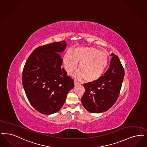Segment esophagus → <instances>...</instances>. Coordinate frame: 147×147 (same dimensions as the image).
I'll return each mask as SVG.
<instances>
[{"mask_svg":"<svg viewBox=\"0 0 147 147\" xmlns=\"http://www.w3.org/2000/svg\"><path fill=\"white\" fill-rule=\"evenodd\" d=\"M74 85H78V84H79V83L77 82H76V80L74 82Z\"/></svg>","mask_w":147,"mask_h":147,"instance_id":"esophagus-1","label":"esophagus"}]
</instances>
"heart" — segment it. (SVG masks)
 <instances>
[{
    "mask_svg": "<svg viewBox=\"0 0 147 147\" xmlns=\"http://www.w3.org/2000/svg\"><path fill=\"white\" fill-rule=\"evenodd\" d=\"M65 69L71 74L79 64L76 79H84L86 82H94L102 76L108 63L107 53L93 47H76L72 53L67 52L63 57Z\"/></svg>",
    "mask_w": 147,
    "mask_h": 147,
    "instance_id": "obj_1",
    "label": "heart"
}]
</instances>
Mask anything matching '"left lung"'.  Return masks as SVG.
I'll return each mask as SVG.
<instances>
[{"label":"left lung","mask_w":147,"mask_h":147,"mask_svg":"<svg viewBox=\"0 0 147 147\" xmlns=\"http://www.w3.org/2000/svg\"><path fill=\"white\" fill-rule=\"evenodd\" d=\"M109 68L94 82L83 84L85 91L81 99L82 105L93 113L105 112L117 101L121 88L125 71L117 55L112 53Z\"/></svg>","instance_id":"left-lung-1"}]
</instances>
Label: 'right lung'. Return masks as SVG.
Returning <instances> with one entry per match:
<instances>
[{
  "instance_id": "1",
  "label": "right lung",
  "mask_w": 147,
  "mask_h": 147,
  "mask_svg": "<svg viewBox=\"0 0 147 147\" xmlns=\"http://www.w3.org/2000/svg\"><path fill=\"white\" fill-rule=\"evenodd\" d=\"M66 47L65 41L39 47L24 66L22 81L25 93L30 105L43 114L58 112L74 88V80L62 67L59 53Z\"/></svg>"
}]
</instances>
